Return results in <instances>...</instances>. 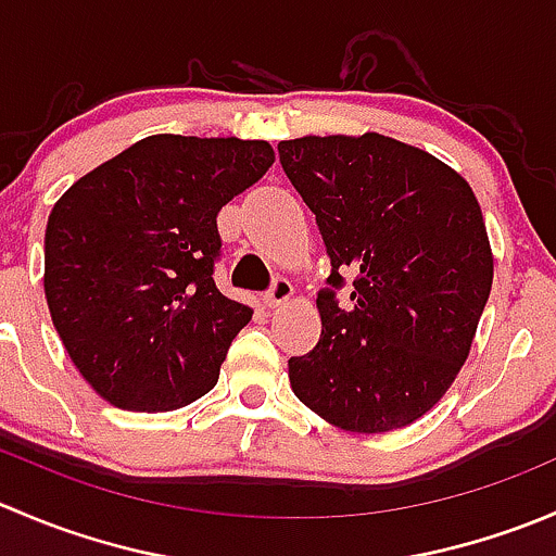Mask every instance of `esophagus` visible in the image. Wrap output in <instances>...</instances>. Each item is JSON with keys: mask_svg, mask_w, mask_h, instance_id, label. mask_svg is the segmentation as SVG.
I'll use <instances>...</instances> for the list:
<instances>
[{"mask_svg": "<svg viewBox=\"0 0 556 556\" xmlns=\"http://www.w3.org/2000/svg\"><path fill=\"white\" fill-rule=\"evenodd\" d=\"M290 295H293V285H290L285 277H277L271 282V288H268V293L263 295V301H266V306H271V309H274V306L285 304Z\"/></svg>", "mask_w": 556, "mask_h": 556, "instance_id": "esophagus-1", "label": "esophagus"}]
</instances>
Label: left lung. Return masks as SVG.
<instances>
[{"label":"left lung","mask_w":556,"mask_h":556,"mask_svg":"<svg viewBox=\"0 0 556 556\" xmlns=\"http://www.w3.org/2000/svg\"><path fill=\"white\" fill-rule=\"evenodd\" d=\"M279 161L330 257L323 333L288 361L290 387L350 433L406 428L452 387L490 299L479 201L444 161L374 131L285 139ZM344 270L356 277L339 307Z\"/></svg>","instance_id":"8db88e82"}]
</instances>
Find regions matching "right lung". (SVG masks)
Listing matches in <instances>:
<instances>
[{"mask_svg": "<svg viewBox=\"0 0 556 556\" xmlns=\"http://www.w3.org/2000/svg\"><path fill=\"white\" fill-rule=\"evenodd\" d=\"M274 164L263 139L155 134L77 179L45 228V299L72 363L128 412L206 395L252 309L217 290V212Z\"/></svg>", "mask_w": 556, "mask_h": 556, "instance_id": "add662e5", "label": "right lung"}]
</instances>
